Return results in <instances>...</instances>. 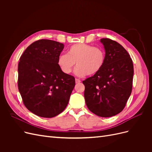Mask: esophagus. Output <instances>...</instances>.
<instances>
[{
	"mask_svg": "<svg viewBox=\"0 0 152 152\" xmlns=\"http://www.w3.org/2000/svg\"><path fill=\"white\" fill-rule=\"evenodd\" d=\"M81 81H80V79H75V83L76 84H78V83H80Z\"/></svg>",
	"mask_w": 152,
	"mask_h": 152,
	"instance_id": "obj_1",
	"label": "esophagus"
}]
</instances>
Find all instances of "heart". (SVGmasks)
Here are the masks:
<instances>
[{
	"instance_id": "obj_1",
	"label": "heart",
	"mask_w": 152,
	"mask_h": 152,
	"mask_svg": "<svg viewBox=\"0 0 152 152\" xmlns=\"http://www.w3.org/2000/svg\"><path fill=\"white\" fill-rule=\"evenodd\" d=\"M106 54L103 48L78 43L68 49L67 54H61L58 57L57 63L65 74L70 73L76 63L75 73L79 77L94 75L103 67Z\"/></svg>"
}]
</instances>
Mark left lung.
Wrapping results in <instances>:
<instances>
[{
    "label": "left lung",
    "instance_id": "1",
    "mask_svg": "<svg viewBox=\"0 0 152 152\" xmlns=\"http://www.w3.org/2000/svg\"><path fill=\"white\" fill-rule=\"evenodd\" d=\"M100 41L105 50L104 65L82 83L88 109L98 116L110 117L125 107L132 92L134 68L130 55L120 44L108 38Z\"/></svg>",
    "mask_w": 152,
    "mask_h": 152
}]
</instances>
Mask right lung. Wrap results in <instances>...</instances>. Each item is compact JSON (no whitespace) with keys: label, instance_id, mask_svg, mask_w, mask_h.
Here are the masks:
<instances>
[{"label":"right lung","instance_id":"obj_1","mask_svg":"<svg viewBox=\"0 0 152 152\" xmlns=\"http://www.w3.org/2000/svg\"><path fill=\"white\" fill-rule=\"evenodd\" d=\"M64 44L48 39L27 48L18 63V86L23 102L31 112L52 118L65 109L75 85L74 77L58 65Z\"/></svg>","mask_w":152,"mask_h":152}]
</instances>
